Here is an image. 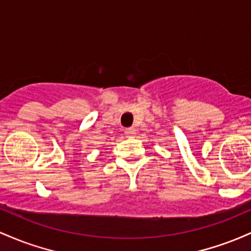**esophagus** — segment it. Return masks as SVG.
I'll return each mask as SVG.
<instances>
[{
	"mask_svg": "<svg viewBox=\"0 0 251 251\" xmlns=\"http://www.w3.org/2000/svg\"><path fill=\"white\" fill-rule=\"evenodd\" d=\"M125 134H126V136H128V137H134L135 134H136V130H135V128H128V129H126Z\"/></svg>",
	"mask_w": 251,
	"mask_h": 251,
	"instance_id": "34e87169",
	"label": "esophagus"
}]
</instances>
